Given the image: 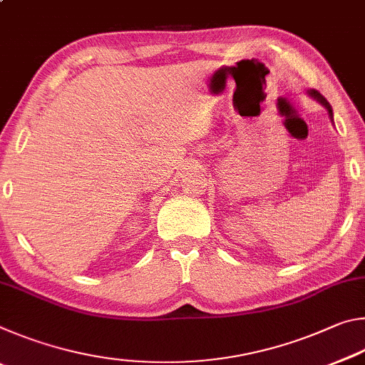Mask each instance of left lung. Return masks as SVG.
Here are the masks:
<instances>
[{
	"instance_id": "obj_1",
	"label": "left lung",
	"mask_w": 365,
	"mask_h": 365,
	"mask_svg": "<svg viewBox=\"0 0 365 365\" xmlns=\"http://www.w3.org/2000/svg\"><path fill=\"white\" fill-rule=\"evenodd\" d=\"M309 93H311V95H312L314 98H317V100H319L320 103H322V104H324V106L327 108V110H329V114H330V117H333V110H331V106H330V104H329V101H327V100H325V98H324L322 95H320L317 90H311V91H309Z\"/></svg>"
}]
</instances>
